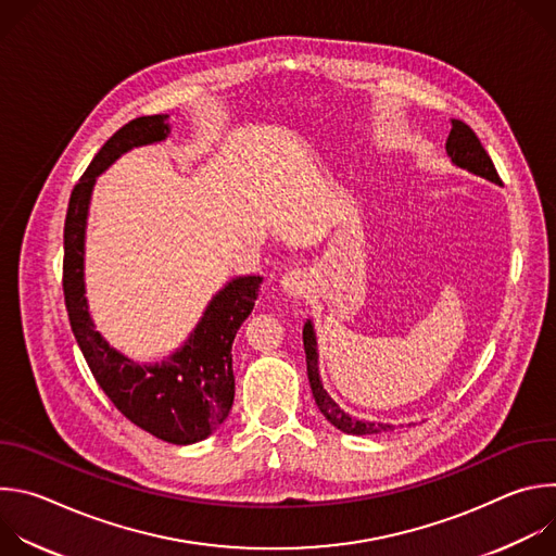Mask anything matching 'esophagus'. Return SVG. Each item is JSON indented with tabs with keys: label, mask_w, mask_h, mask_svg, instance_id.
Listing matches in <instances>:
<instances>
[{
	"label": "esophagus",
	"mask_w": 556,
	"mask_h": 556,
	"mask_svg": "<svg viewBox=\"0 0 556 556\" xmlns=\"http://www.w3.org/2000/svg\"><path fill=\"white\" fill-rule=\"evenodd\" d=\"M281 288H283V292L288 296H294V299L305 296V292L309 290V275L305 270H301V268H294V270L283 275Z\"/></svg>",
	"instance_id": "obj_1"
}]
</instances>
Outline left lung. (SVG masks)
<instances>
[{
    "instance_id": "left-lung-1",
    "label": "left lung",
    "mask_w": 556,
    "mask_h": 556,
    "mask_svg": "<svg viewBox=\"0 0 556 556\" xmlns=\"http://www.w3.org/2000/svg\"><path fill=\"white\" fill-rule=\"evenodd\" d=\"M446 153L455 167L466 169L480 178H486L495 185L502 182L495 172L491 155L482 147L480 138L475 136V131L466 123H462L457 118L451 121V134L446 138ZM303 348H305L307 378H309L314 403L330 425H334L337 429H341L343 433H350V435H374V433H384V431L393 429L391 425H384V422H369V420L352 418L330 399V393L324 389V382L319 376V352H316V334H314V326L309 319L303 326Z\"/></svg>"
}]
</instances>
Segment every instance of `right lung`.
Segmentation results:
<instances>
[{"label":"right lung","mask_w":556,"mask_h":556,"mask_svg":"<svg viewBox=\"0 0 556 556\" xmlns=\"http://www.w3.org/2000/svg\"><path fill=\"white\" fill-rule=\"evenodd\" d=\"M167 114L140 116L121 127L94 155L70 195L63 228V294L74 339L99 387L136 427L172 444L206 440L228 416L235 399L232 341L253 312L262 277L230 279L206 305L202 319L163 363L140 365L97 332L86 296V228L97 178L134 147L167 140Z\"/></svg>","instance_id":"add662e5"}]
</instances>
